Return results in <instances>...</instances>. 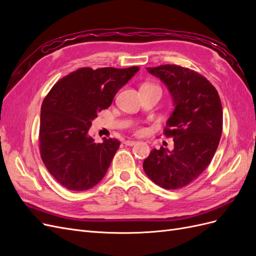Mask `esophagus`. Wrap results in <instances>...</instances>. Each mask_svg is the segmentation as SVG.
<instances>
[{
	"instance_id": "obj_1",
	"label": "esophagus",
	"mask_w": 256,
	"mask_h": 256,
	"mask_svg": "<svg viewBox=\"0 0 256 256\" xmlns=\"http://www.w3.org/2000/svg\"><path fill=\"white\" fill-rule=\"evenodd\" d=\"M124 144L127 145V146H134V144H136V141H131V140H127L124 142Z\"/></svg>"
}]
</instances>
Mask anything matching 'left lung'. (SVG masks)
I'll list each match as a JSON object with an SVG mask.
<instances>
[{
    "instance_id": "left-lung-1",
    "label": "left lung",
    "mask_w": 256,
    "mask_h": 256,
    "mask_svg": "<svg viewBox=\"0 0 256 256\" xmlns=\"http://www.w3.org/2000/svg\"><path fill=\"white\" fill-rule=\"evenodd\" d=\"M166 84L174 111L164 134L174 148L152 150L143 162L145 174L160 187L174 190L189 184L210 164L222 134L223 112L218 92L202 74L177 65L147 67Z\"/></svg>"
}]
</instances>
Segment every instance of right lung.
<instances>
[{"mask_svg": "<svg viewBox=\"0 0 256 256\" xmlns=\"http://www.w3.org/2000/svg\"><path fill=\"white\" fill-rule=\"evenodd\" d=\"M140 70L104 67L80 68L58 81L42 106L40 147L49 173L63 187L88 190L106 175L120 141L102 138L95 143L88 131L97 114Z\"/></svg>", "mask_w": 256, "mask_h": 256, "instance_id": "right-lung-1", "label": "right lung"}]
</instances>
